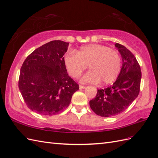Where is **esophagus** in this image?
I'll list each match as a JSON object with an SVG mask.
<instances>
[{"instance_id": "1", "label": "esophagus", "mask_w": 158, "mask_h": 158, "mask_svg": "<svg viewBox=\"0 0 158 158\" xmlns=\"http://www.w3.org/2000/svg\"><path fill=\"white\" fill-rule=\"evenodd\" d=\"M86 87L84 86V85H79V88L81 89H83L85 88Z\"/></svg>"}]
</instances>
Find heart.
I'll return each instance as SVG.
<instances>
[{
  "instance_id": "heart-1",
  "label": "heart",
  "mask_w": 158,
  "mask_h": 158,
  "mask_svg": "<svg viewBox=\"0 0 158 158\" xmlns=\"http://www.w3.org/2000/svg\"><path fill=\"white\" fill-rule=\"evenodd\" d=\"M64 65L72 77L77 78L87 68L83 83H111L118 79L121 69V58L118 51L106 45L92 44L77 51H69L64 57Z\"/></svg>"
}]
</instances>
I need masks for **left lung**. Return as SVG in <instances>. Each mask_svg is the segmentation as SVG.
<instances>
[{"mask_svg":"<svg viewBox=\"0 0 158 158\" xmlns=\"http://www.w3.org/2000/svg\"><path fill=\"white\" fill-rule=\"evenodd\" d=\"M122 58V67L113 85L98 89L89 102L91 110L102 117H111L124 111L139 95L141 71L132 52L122 44L115 43Z\"/></svg>","mask_w":158,"mask_h":158,"instance_id":"left-lung-1","label":"left lung"}]
</instances>
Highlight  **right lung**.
Returning <instances> with one entry per match:
<instances>
[{"instance_id": "obj_1", "label": "right lung", "mask_w": 158, "mask_h": 158, "mask_svg": "<svg viewBox=\"0 0 158 158\" xmlns=\"http://www.w3.org/2000/svg\"><path fill=\"white\" fill-rule=\"evenodd\" d=\"M69 43L55 40L37 48L21 68L19 88L30 110L43 115L59 114L69 106L79 85L67 74L63 55Z\"/></svg>"}]
</instances>
